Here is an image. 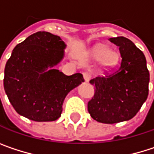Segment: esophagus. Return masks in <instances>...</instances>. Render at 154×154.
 <instances>
[{
    "instance_id": "1",
    "label": "esophagus",
    "mask_w": 154,
    "mask_h": 154,
    "mask_svg": "<svg viewBox=\"0 0 154 154\" xmlns=\"http://www.w3.org/2000/svg\"><path fill=\"white\" fill-rule=\"evenodd\" d=\"M83 76H84V78H85V82H88V81L90 80V78H91L90 74L87 73V72H84V73H83Z\"/></svg>"
}]
</instances>
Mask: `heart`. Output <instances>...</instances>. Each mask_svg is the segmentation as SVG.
Here are the masks:
<instances>
[{
  "instance_id": "obj_1",
  "label": "heart",
  "mask_w": 154,
  "mask_h": 154,
  "mask_svg": "<svg viewBox=\"0 0 154 154\" xmlns=\"http://www.w3.org/2000/svg\"><path fill=\"white\" fill-rule=\"evenodd\" d=\"M92 57L95 60H101L102 66L105 69L114 67L119 61V54L105 47H100L94 50Z\"/></svg>"
}]
</instances>
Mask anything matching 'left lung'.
Listing matches in <instances>:
<instances>
[{
  "instance_id": "8db88e82",
  "label": "left lung",
  "mask_w": 154,
  "mask_h": 154,
  "mask_svg": "<svg viewBox=\"0 0 154 154\" xmlns=\"http://www.w3.org/2000/svg\"><path fill=\"white\" fill-rule=\"evenodd\" d=\"M119 46L121 61L117 69L90 80L94 94L88 102L91 117L101 123L129 120L146 101L150 75L145 57L132 41L118 36L109 39Z\"/></svg>"
}]
</instances>
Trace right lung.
<instances>
[{"mask_svg":"<svg viewBox=\"0 0 154 154\" xmlns=\"http://www.w3.org/2000/svg\"><path fill=\"white\" fill-rule=\"evenodd\" d=\"M66 45L60 36L37 32L14 48L4 70V90L15 110L34 121H54L62 112L67 94L82 82L83 75L66 76L57 65Z\"/></svg>","mask_w":154,"mask_h":154,"instance_id":"obj_1","label":"right lung"}]
</instances>
